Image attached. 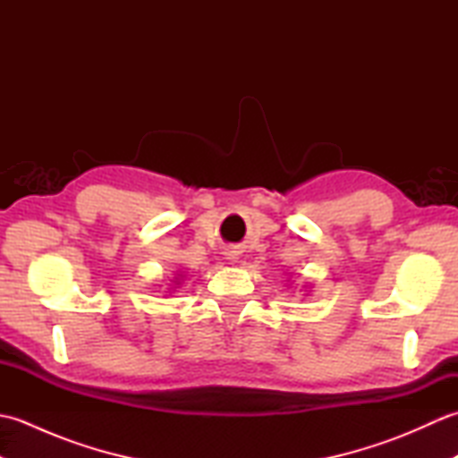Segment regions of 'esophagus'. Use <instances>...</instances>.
Here are the masks:
<instances>
[{"label":"esophagus","mask_w":458,"mask_h":458,"mask_svg":"<svg viewBox=\"0 0 458 458\" xmlns=\"http://www.w3.org/2000/svg\"><path fill=\"white\" fill-rule=\"evenodd\" d=\"M226 259H230L232 264H234V261L238 259V251H236V250H228V251H226Z\"/></svg>","instance_id":"esophagus-1"}]
</instances>
